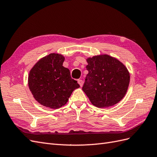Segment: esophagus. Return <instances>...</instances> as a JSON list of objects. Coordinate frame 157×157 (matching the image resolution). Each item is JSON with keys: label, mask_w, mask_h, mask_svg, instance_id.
Returning <instances> with one entry per match:
<instances>
[{"label": "esophagus", "mask_w": 157, "mask_h": 157, "mask_svg": "<svg viewBox=\"0 0 157 157\" xmlns=\"http://www.w3.org/2000/svg\"><path fill=\"white\" fill-rule=\"evenodd\" d=\"M78 83L79 84V85L80 86H82V85H83V81H82V80H81V79H78Z\"/></svg>", "instance_id": "esophagus-1"}]
</instances>
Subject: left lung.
<instances>
[{"instance_id":"left-lung-1","label":"left lung","mask_w":157,"mask_h":157,"mask_svg":"<svg viewBox=\"0 0 157 157\" xmlns=\"http://www.w3.org/2000/svg\"><path fill=\"white\" fill-rule=\"evenodd\" d=\"M86 61L88 73L82 90L92 105L105 108L121 101L130 83V73L125 65L107 54L88 58Z\"/></svg>"}]
</instances>
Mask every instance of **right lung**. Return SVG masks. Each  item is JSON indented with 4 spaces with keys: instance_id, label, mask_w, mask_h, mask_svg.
<instances>
[{
    "instance_id": "obj_1",
    "label": "right lung",
    "mask_w": 157,
    "mask_h": 157,
    "mask_svg": "<svg viewBox=\"0 0 157 157\" xmlns=\"http://www.w3.org/2000/svg\"><path fill=\"white\" fill-rule=\"evenodd\" d=\"M65 58L52 53L41 58L31 69L28 85L36 101L51 109L65 105L71 94L80 87L63 66Z\"/></svg>"
}]
</instances>
